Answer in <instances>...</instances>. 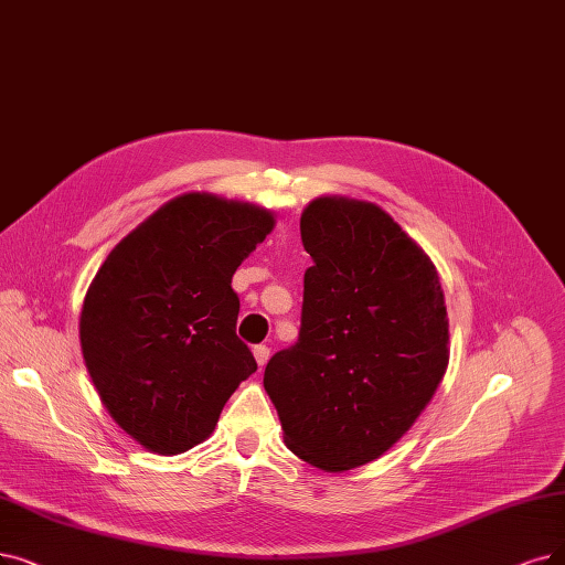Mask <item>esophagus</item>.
I'll list each match as a JSON object with an SVG mask.
<instances>
[{"mask_svg": "<svg viewBox=\"0 0 565 565\" xmlns=\"http://www.w3.org/2000/svg\"><path fill=\"white\" fill-rule=\"evenodd\" d=\"M253 354H255V359H257V364L264 366L266 361H268V356H270V350H268V345H255V348H253Z\"/></svg>", "mask_w": 565, "mask_h": 565, "instance_id": "obj_1", "label": "esophagus"}]
</instances>
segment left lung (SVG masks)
Masks as SVG:
<instances>
[{
	"label": "left lung",
	"mask_w": 565,
	"mask_h": 565,
	"mask_svg": "<svg viewBox=\"0 0 565 565\" xmlns=\"http://www.w3.org/2000/svg\"><path fill=\"white\" fill-rule=\"evenodd\" d=\"M301 241L312 266L299 341L268 359L264 390L291 452L350 470L385 455L438 390L445 297L434 262L375 204L315 199Z\"/></svg>",
	"instance_id": "left-lung-1"
}]
</instances>
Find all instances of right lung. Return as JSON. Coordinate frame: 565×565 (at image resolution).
Returning a JSON list of instances; mask_svg holds the SVG:
<instances>
[{"instance_id":"add662e5","label":"right lung","mask_w":565,"mask_h":565,"mask_svg":"<svg viewBox=\"0 0 565 565\" xmlns=\"http://www.w3.org/2000/svg\"><path fill=\"white\" fill-rule=\"evenodd\" d=\"M274 215L213 194L169 201L113 247L81 312V348L110 417L157 455L206 440L257 371L236 335L241 262Z\"/></svg>"}]
</instances>
